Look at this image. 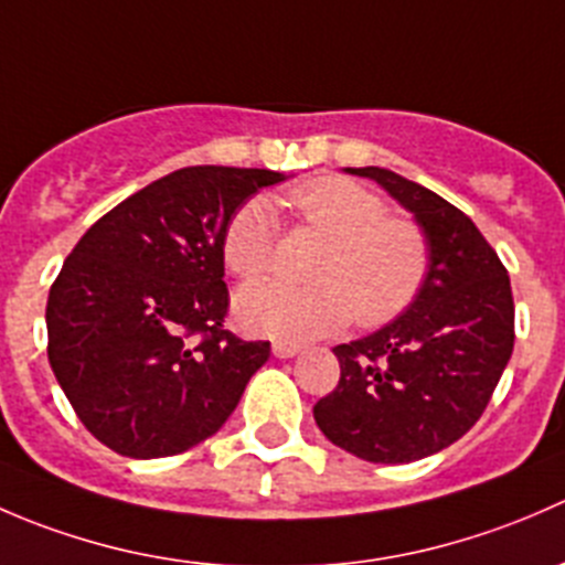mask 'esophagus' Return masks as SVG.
I'll return each instance as SVG.
<instances>
[{
    "instance_id": "esophagus-1",
    "label": "esophagus",
    "mask_w": 565,
    "mask_h": 565,
    "mask_svg": "<svg viewBox=\"0 0 565 565\" xmlns=\"http://www.w3.org/2000/svg\"><path fill=\"white\" fill-rule=\"evenodd\" d=\"M300 352V344H292V341H276L273 344V355L276 358H295Z\"/></svg>"
}]
</instances>
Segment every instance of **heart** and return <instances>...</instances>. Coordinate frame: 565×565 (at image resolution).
<instances>
[{
    "label": "heart",
    "mask_w": 565,
    "mask_h": 565,
    "mask_svg": "<svg viewBox=\"0 0 565 565\" xmlns=\"http://www.w3.org/2000/svg\"><path fill=\"white\" fill-rule=\"evenodd\" d=\"M306 226L328 237L311 276L315 284L278 278L250 281L237 292L235 311L250 333L303 341L344 328L355 315L363 328L393 322L424 292L431 273V246L415 221L388 215L380 193L344 177H324L292 193ZM278 215L254 196L224 226V262L235 276L254 278L273 265Z\"/></svg>",
    "instance_id": "heart-1"
}]
</instances>
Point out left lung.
<instances>
[{
    "label": "left lung",
    "mask_w": 565,
    "mask_h": 565,
    "mask_svg": "<svg viewBox=\"0 0 565 565\" xmlns=\"http://www.w3.org/2000/svg\"><path fill=\"white\" fill-rule=\"evenodd\" d=\"M347 172L380 182L415 215L431 273L402 317L333 347L341 377L315 404V420L358 459L404 465L443 451L481 418L514 352V298L509 270L459 207L388 169Z\"/></svg>",
    "instance_id": "1"
}]
</instances>
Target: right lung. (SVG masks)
I'll list each match as a JSON object with an SVG mask.
<instances>
[{
	"mask_svg": "<svg viewBox=\"0 0 565 565\" xmlns=\"http://www.w3.org/2000/svg\"><path fill=\"white\" fill-rule=\"evenodd\" d=\"M284 174L188 167L95 221L51 284L49 363L78 420L130 459L174 457L226 424L270 341L224 330V226Z\"/></svg>",
	"mask_w": 565,
	"mask_h": 565,
	"instance_id": "right-lung-1",
	"label": "right lung"
}]
</instances>
